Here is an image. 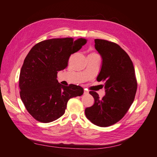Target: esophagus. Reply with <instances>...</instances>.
I'll return each mask as SVG.
<instances>
[{"label":"esophagus","instance_id":"1","mask_svg":"<svg viewBox=\"0 0 157 157\" xmlns=\"http://www.w3.org/2000/svg\"><path fill=\"white\" fill-rule=\"evenodd\" d=\"M88 94V91L86 89H84V94Z\"/></svg>","mask_w":157,"mask_h":157}]
</instances>
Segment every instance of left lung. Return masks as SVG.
Returning a JSON list of instances; mask_svg holds the SVG:
<instances>
[{
  "mask_svg": "<svg viewBox=\"0 0 157 157\" xmlns=\"http://www.w3.org/2000/svg\"><path fill=\"white\" fill-rule=\"evenodd\" d=\"M94 41L102 59L97 80L105 81V95L99 98L96 92H90L94 103L85 109V115L93 124L107 127L122 119L129 109L135 98L137 81L132 61L120 46L105 40Z\"/></svg>",
  "mask_w": 157,
  "mask_h": 157,
  "instance_id": "obj_1",
  "label": "left lung"
}]
</instances>
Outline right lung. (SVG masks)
<instances>
[{
	"mask_svg": "<svg viewBox=\"0 0 157 157\" xmlns=\"http://www.w3.org/2000/svg\"><path fill=\"white\" fill-rule=\"evenodd\" d=\"M86 43L80 38L43 40L31 49L20 71L19 86L21 101L30 115L48 123L62 116L69 99L80 96L83 88L58 82L57 75L67 67L71 54Z\"/></svg>",
	"mask_w": 157,
	"mask_h": 157,
	"instance_id": "add662e5",
	"label": "right lung"
}]
</instances>
